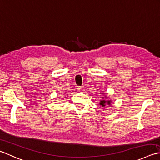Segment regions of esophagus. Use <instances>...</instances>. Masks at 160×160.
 Returning <instances> with one entry per match:
<instances>
[{"label": "esophagus", "instance_id": "1", "mask_svg": "<svg viewBox=\"0 0 160 160\" xmlns=\"http://www.w3.org/2000/svg\"><path fill=\"white\" fill-rule=\"evenodd\" d=\"M77 90L79 91V92H82V91L84 90V88L83 86H78Z\"/></svg>", "mask_w": 160, "mask_h": 160}]
</instances>
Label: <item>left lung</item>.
<instances>
[{"instance_id":"1","label":"left lung","mask_w":160,"mask_h":160,"mask_svg":"<svg viewBox=\"0 0 160 160\" xmlns=\"http://www.w3.org/2000/svg\"><path fill=\"white\" fill-rule=\"evenodd\" d=\"M102 99H104L103 97H102ZM110 102H111V101H105V100H102L100 102V105H102L103 106H105L106 104H110Z\"/></svg>"}]
</instances>
